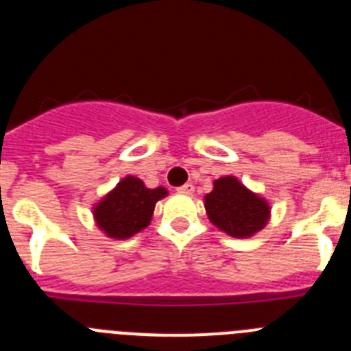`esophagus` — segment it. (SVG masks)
Instances as JSON below:
<instances>
[{
  "label": "esophagus",
  "instance_id": "1",
  "mask_svg": "<svg viewBox=\"0 0 351 351\" xmlns=\"http://www.w3.org/2000/svg\"><path fill=\"white\" fill-rule=\"evenodd\" d=\"M178 191H179V193H182V195H191L195 191V188H193V184H191V182H186V184L179 186Z\"/></svg>",
  "mask_w": 351,
  "mask_h": 351
}]
</instances>
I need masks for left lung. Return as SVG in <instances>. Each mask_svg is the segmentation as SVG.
<instances>
[{"instance_id": "left-lung-1", "label": "left lung", "mask_w": 351, "mask_h": 351, "mask_svg": "<svg viewBox=\"0 0 351 351\" xmlns=\"http://www.w3.org/2000/svg\"><path fill=\"white\" fill-rule=\"evenodd\" d=\"M206 210L210 223L232 237H251L262 230L271 213L263 198L232 176L214 181V190L206 195Z\"/></svg>"}]
</instances>
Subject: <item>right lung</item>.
<instances>
[{
  "instance_id": "right-lung-1",
  "label": "right lung",
  "mask_w": 351,
  "mask_h": 351,
  "mask_svg": "<svg viewBox=\"0 0 351 351\" xmlns=\"http://www.w3.org/2000/svg\"><path fill=\"white\" fill-rule=\"evenodd\" d=\"M165 188H145L141 179L128 176L95 207V219L101 230L112 239H128L149 225Z\"/></svg>"
}]
</instances>
